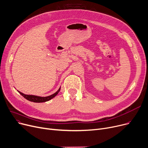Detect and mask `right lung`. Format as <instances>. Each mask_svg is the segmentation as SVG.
<instances>
[{
    "label": "right lung",
    "mask_w": 148,
    "mask_h": 148,
    "mask_svg": "<svg viewBox=\"0 0 148 148\" xmlns=\"http://www.w3.org/2000/svg\"><path fill=\"white\" fill-rule=\"evenodd\" d=\"M60 90V88L58 89V90L56 92L47 97H39V96H36V95H26L21 92L20 91H18L25 99H27L30 101L34 102V103H42V102H45V101H49L51 99L54 98L56 95L58 94Z\"/></svg>",
    "instance_id": "obj_1"
}]
</instances>
